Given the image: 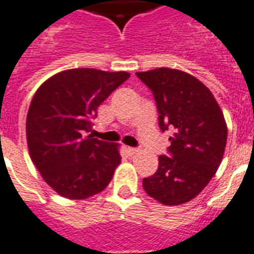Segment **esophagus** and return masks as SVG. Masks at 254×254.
<instances>
[{
  "label": "esophagus",
  "mask_w": 254,
  "mask_h": 254,
  "mask_svg": "<svg viewBox=\"0 0 254 254\" xmlns=\"http://www.w3.org/2000/svg\"><path fill=\"white\" fill-rule=\"evenodd\" d=\"M127 153L130 154V156H134V154H137V153L140 152L138 149H135V148H127Z\"/></svg>",
  "instance_id": "34e87169"
}]
</instances>
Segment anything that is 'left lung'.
I'll list each match as a JSON object with an SVG mask.
<instances>
[{
  "mask_svg": "<svg viewBox=\"0 0 254 254\" xmlns=\"http://www.w3.org/2000/svg\"><path fill=\"white\" fill-rule=\"evenodd\" d=\"M153 92L162 131L173 127L156 173L142 181L149 196L164 205H181L198 196L217 172L225 152L228 127L212 92L189 73L170 67L138 71Z\"/></svg>",
  "mask_w": 254,
  "mask_h": 254,
  "instance_id": "obj_1",
  "label": "left lung"
}]
</instances>
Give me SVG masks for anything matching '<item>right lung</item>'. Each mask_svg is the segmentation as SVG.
<instances>
[{
    "label": "right lung",
    "instance_id": "add662e5",
    "mask_svg": "<svg viewBox=\"0 0 254 254\" xmlns=\"http://www.w3.org/2000/svg\"><path fill=\"white\" fill-rule=\"evenodd\" d=\"M130 77L127 71L67 69L37 89L26 117L33 164L60 196L85 200L109 185L121 162L119 144L84 137L97 109Z\"/></svg>",
    "mask_w": 254,
    "mask_h": 254
}]
</instances>
